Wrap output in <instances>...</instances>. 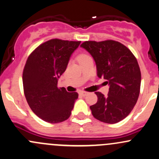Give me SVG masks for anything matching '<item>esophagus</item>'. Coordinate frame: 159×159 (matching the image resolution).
I'll list each match as a JSON object with an SVG mask.
<instances>
[{
    "label": "esophagus",
    "mask_w": 159,
    "mask_h": 159,
    "mask_svg": "<svg viewBox=\"0 0 159 159\" xmlns=\"http://www.w3.org/2000/svg\"><path fill=\"white\" fill-rule=\"evenodd\" d=\"M79 94L82 96H85V95H87V94H88V92H80Z\"/></svg>",
    "instance_id": "esophagus-1"
}]
</instances>
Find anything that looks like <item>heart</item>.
Masks as SVG:
<instances>
[{
  "instance_id": "b5f03b06",
  "label": "heart",
  "mask_w": 159,
  "mask_h": 159,
  "mask_svg": "<svg viewBox=\"0 0 159 159\" xmlns=\"http://www.w3.org/2000/svg\"><path fill=\"white\" fill-rule=\"evenodd\" d=\"M89 58V56H88L87 54H85V53H81V54H80L79 56L77 57V59L78 61H81V60H84L85 58Z\"/></svg>"
}]
</instances>
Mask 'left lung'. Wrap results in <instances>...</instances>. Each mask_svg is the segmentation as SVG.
Segmentation results:
<instances>
[{"mask_svg": "<svg viewBox=\"0 0 159 159\" xmlns=\"http://www.w3.org/2000/svg\"><path fill=\"white\" fill-rule=\"evenodd\" d=\"M81 47L93 57L98 76L110 85L107 96L95 92L98 101L90 107L92 115L108 124L120 122L131 113L140 94L141 73L137 58L118 41H85Z\"/></svg>", "mask_w": 159, "mask_h": 159, "instance_id": "1", "label": "left lung"}]
</instances>
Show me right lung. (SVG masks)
<instances>
[{
    "label": "right lung",
    "instance_id": "right-lung-1",
    "mask_svg": "<svg viewBox=\"0 0 159 159\" xmlns=\"http://www.w3.org/2000/svg\"><path fill=\"white\" fill-rule=\"evenodd\" d=\"M80 41L52 39L28 56L22 74L24 94L32 111L46 122L58 123L70 117L77 92L58 87L72 53Z\"/></svg>",
    "mask_w": 159,
    "mask_h": 159
}]
</instances>
